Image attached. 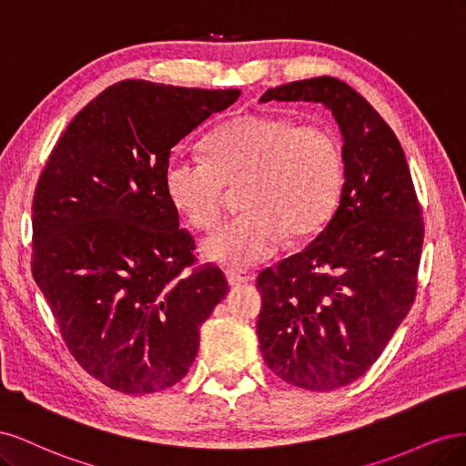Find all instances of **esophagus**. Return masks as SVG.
<instances>
[{"mask_svg":"<svg viewBox=\"0 0 466 466\" xmlns=\"http://www.w3.org/2000/svg\"><path fill=\"white\" fill-rule=\"evenodd\" d=\"M225 276H228V284L231 288L245 286V284H248V281L255 279V276L248 274L247 270H235V268H229V270H225Z\"/></svg>","mask_w":466,"mask_h":466,"instance_id":"34e87169","label":"esophagus"}]
</instances>
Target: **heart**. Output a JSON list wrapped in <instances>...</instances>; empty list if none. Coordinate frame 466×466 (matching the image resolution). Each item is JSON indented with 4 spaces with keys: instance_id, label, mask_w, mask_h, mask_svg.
Returning a JSON list of instances; mask_svg holds the SVG:
<instances>
[{
    "instance_id": "1",
    "label": "heart",
    "mask_w": 466,
    "mask_h": 466,
    "mask_svg": "<svg viewBox=\"0 0 466 466\" xmlns=\"http://www.w3.org/2000/svg\"><path fill=\"white\" fill-rule=\"evenodd\" d=\"M163 178L168 200L198 229L218 223L225 187L241 185V214L202 248L214 262L252 266L276 255L286 235L309 237L329 219L344 180L342 147L324 126L247 115L209 137L208 159L175 151Z\"/></svg>"
}]
</instances>
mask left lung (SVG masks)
Wrapping results in <instances>:
<instances>
[{
  "label": "left lung",
  "mask_w": 466,
  "mask_h": 466,
  "mask_svg": "<svg viewBox=\"0 0 466 466\" xmlns=\"http://www.w3.org/2000/svg\"><path fill=\"white\" fill-rule=\"evenodd\" d=\"M268 101L320 103L332 112L344 139V185L315 241L258 276L260 351L293 387L340 389L371 368L410 311L421 209L397 136L344 81L286 83L260 96Z\"/></svg>",
  "instance_id": "left-lung-1"
}]
</instances>
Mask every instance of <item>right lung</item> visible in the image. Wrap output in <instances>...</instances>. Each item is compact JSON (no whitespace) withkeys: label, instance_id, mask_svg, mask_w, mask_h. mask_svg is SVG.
<instances>
[{"label":"right lung","instance_id":"right-lung-1","mask_svg":"<svg viewBox=\"0 0 466 466\" xmlns=\"http://www.w3.org/2000/svg\"><path fill=\"white\" fill-rule=\"evenodd\" d=\"M238 89L126 79L67 124L33 200V276L76 361L103 385H177L229 286L196 264L165 190L171 149Z\"/></svg>","mask_w":466,"mask_h":466}]
</instances>
